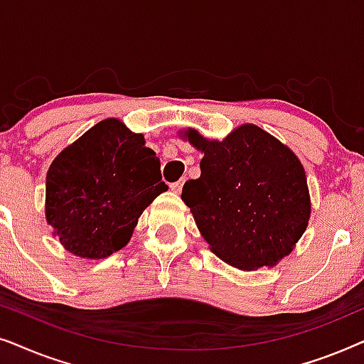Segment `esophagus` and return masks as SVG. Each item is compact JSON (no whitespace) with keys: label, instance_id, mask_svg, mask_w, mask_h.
<instances>
[{"label":"esophagus","instance_id":"obj_1","mask_svg":"<svg viewBox=\"0 0 364 364\" xmlns=\"http://www.w3.org/2000/svg\"><path fill=\"white\" fill-rule=\"evenodd\" d=\"M182 186H183V181L173 182V183H171V191H172V192H176V193H181V191H182Z\"/></svg>","mask_w":364,"mask_h":364}]
</instances>
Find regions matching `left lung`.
I'll return each mask as SVG.
<instances>
[{"mask_svg":"<svg viewBox=\"0 0 364 364\" xmlns=\"http://www.w3.org/2000/svg\"><path fill=\"white\" fill-rule=\"evenodd\" d=\"M181 137L202 152L200 177L186 182L182 200L208 248L247 272L290 255L311 215L295 152L255 124H242L222 141L192 127Z\"/></svg>","mask_w":364,"mask_h":364,"instance_id":"8db88e82","label":"left lung"}]
</instances>
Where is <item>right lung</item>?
Segmentation results:
<instances>
[{"instance_id": "right-lung-1", "label": "right lung", "mask_w": 364, "mask_h": 364, "mask_svg": "<svg viewBox=\"0 0 364 364\" xmlns=\"http://www.w3.org/2000/svg\"><path fill=\"white\" fill-rule=\"evenodd\" d=\"M161 178V161L142 134L104 119L49 166L46 222L69 253L106 258L127 245L142 212L167 191Z\"/></svg>"}]
</instances>
